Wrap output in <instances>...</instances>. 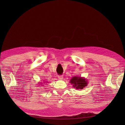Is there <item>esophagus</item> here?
I'll use <instances>...</instances> for the list:
<instances>
[{"mask_svg": "<svg viewBox=\"0 0 125 125\" xmlns=\"http://www.w3.org/2000/svg\"><path fill=\"white\" fill-rule=\"evenodd\" d=\"M58 78L59 79H60V80H62V79L63 78V76H58Z\"/></svg>", "mask_w": 125, "mask_h": 125, "instance_id": "1", "label": "esophagus"}]
</instances>
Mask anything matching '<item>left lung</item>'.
Returning <instances> with one entry per match:
<instances>
[{
	"mask_svg": "<svg viewBox=\"0 0 125 125\" xmlns=\"http://www.w3.org/2000/svg\"><path fill=\"white\" fill-rule=\"evenodd\" d=\"M70 83L73 84V88L77 90H82L88 84L87 79L81 76H73L71 78Z\"/></svg>",
	"mask_w": 125,
	"mask_h": 125,
	"instance_id": "obj_1",
	"label": "left lung"
}]
</instances>
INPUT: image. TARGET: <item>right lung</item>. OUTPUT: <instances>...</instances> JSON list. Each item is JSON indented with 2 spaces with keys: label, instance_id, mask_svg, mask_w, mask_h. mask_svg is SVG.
Listing matches in <instances>:
<instances>
[{
  "label": "right lung",
  "instance_id": "1",
  "mask_svg": "<svg viewBox=\"0 0 125 125\" xmlns=\"http://www.w3.org/2000/svg\"><path fill=\"white\" fill-rule=\"evenodd\" d=\"M43 83H45V82H43ZM38 83H39V84H38V85H44V84H43V83H42V82H39Z\"/></svg>",
  "mask_w": 125,
  "mask_h": 125
}]
</instances>
